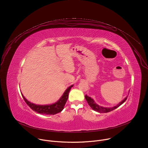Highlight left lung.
Returning <instances> with one entry per match:
<instances>
[{"instance_id": "8db88e82", "label": "left lung", "mask_w": 148, "mask_h": 148, "mask_svg": "<svg viewBox=\"0 0 148 148\" xmlns=\"http://www.w3.org/2000/svg\"><path fill=\"white\" fill-rule=\"evenodd\" d=\"M86 100H87L88 105L91 107V109L96 112H97L99 113H108L116 109H117L118 107H119L120 105H122L127 99V96H126L122 101H121L120 103H119L117 105L112 107H103L101 106H99L96 102L95 101L92 99H91L90 97L86 95L85 96Z\"/></svg>"}]
</instances>
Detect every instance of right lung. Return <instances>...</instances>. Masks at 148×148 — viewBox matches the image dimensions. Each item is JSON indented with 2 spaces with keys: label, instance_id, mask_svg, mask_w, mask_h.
Instances as JSON below:
<instances>
[{
  "label": "right lung",
  "instance_id": "1",
  "mask_svg": "<svg viewBox=\"0 0 148 148\" xmlns=\"http://www.w3.org/2000/svg\"><path fill=\"white\" fill-rule=\"evenodd\" d=\"M73 86L74 85H71V86L67 88L64 91V92L63 93L62 96L60 97V99L57 102L51 104L39 105V104H34L28 101L23 96V94L22 93L21 94L26 103L30 107V108L32 109L34 111L40 114L53 115L61 112L64 109V106L69 97L70 91L71 87H73Z\"/></svg>",
  "mask_w": 148,
  "mask_h": 148
}]
</instances>
